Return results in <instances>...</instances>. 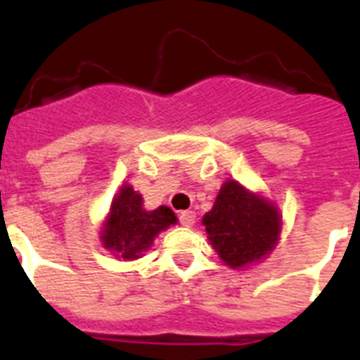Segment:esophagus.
<instances>
[{
    "label": "esophagus",
    "instance_id": "esophagus-1",
    "mask_svg": "<svg viewBox=\"0 0 360 360\" xmlns=\"http://www.w3.org/2000/svg\"><path fill=\"white\" fill-rule=\"evenodd\" d=\"M178 219H180V224H182L184 227H191V225L195 224L196 214L195 211H182L178 214Z\"/></svg>",
    "mask_w": 360,
    "mask_h": 360
}]
</instances>
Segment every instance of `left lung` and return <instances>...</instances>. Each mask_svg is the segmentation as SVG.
<instances>
[{"instance_id":"1","label":"left lung","mask_w":360,"mask_h":360,"mask_svg":"<svg viewBox=\"0 0 360 360\" xmlns=\"http://www.w3.org/2000/svg\"><path fill=\"white\" fill-rule=\"evenodd\" d=\"M202 224L216 252L232 269L265 257L274 249L281 231L274 205L250 195L234 180L219 189Z\"/></svg>"}]
</instances>
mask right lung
I'll return each instance as SVG.
<instances>
[{
  "label": "right lung",
  "instance_id": "right-lung-1",
  "mask_svg": "<svg viewBox=\"0 0 360 360\" xmlns=\"http://www.w3.org/2000/svg\"><path fill=\"white\" fill-rule=\"evenodd\" d=\"M176 224V216L169 207L146 211L142 196L131 186H124L111 202L110 218L103 231L104 247L124 259H136L151 247L158 232Z\"/></svg>",
  "mask_w": 360,
  "mask_h": 360
}]
</instances>
